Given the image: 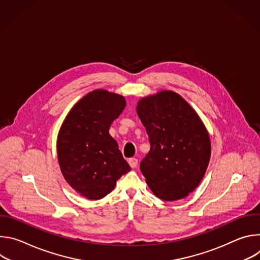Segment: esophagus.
Segmentation results:
<instances>
[{
  "mask_svg": "<svg viewBox=\"0 0 260 260\" xmlns=\"http://www.w3.org/2000/svg\"><path fill=\"white\" fill-rule=\"evenodd\" d=\"M128 164H129V166H131L133 169H135V168L138 166V159L135 158V157H132V158L128 159Z\"/></svg>",
  "mask_w": 260,
  "mask_h": 260,
  "instance_id": "esophagus-1",
  "label": "esophagus"
}]
</instances>
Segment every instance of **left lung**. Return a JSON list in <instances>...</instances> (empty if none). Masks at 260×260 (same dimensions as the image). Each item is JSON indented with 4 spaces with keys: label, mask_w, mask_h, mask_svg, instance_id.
I'll return each instance as SVG.
<instances>
[{
    "label": "left lung",
    "mask_w": 260,
    "mask_h": 260,
    "mask_svg": "<svg viewBox=\"0 0 260 260\" xmlns=\"http://www.w3.org/2000/svg\"><path fill=\"white\" fill-rule=\"evenodd\" d=\"M137 112L150 143L140 164L148 186L162 201L187 197L202 181L211 156L201 118L186 101L169 90L142 99Z\"/></svg>",
    "instance_id": "left-lung-1"
}]
</instances>
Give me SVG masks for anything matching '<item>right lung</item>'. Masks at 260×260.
<instances>
[{
  "instance_id": "obj_1",
  "label": "right lung",
  "mask_w": 260,
  "mask_h": 260,
  "mask_svg": "<svg viewBox=\"0 0 260 260\" xmlns=\"http://www.w3.org/2000/svg\"><path fill=\"white\" fill-rule=\"evenodd\" d=\"M125 108L123 96L96 89L67 115L57 136L60 171L72 188L88 200H101L131 171L109 128Z\"/></svg>"
}]
</instances>
